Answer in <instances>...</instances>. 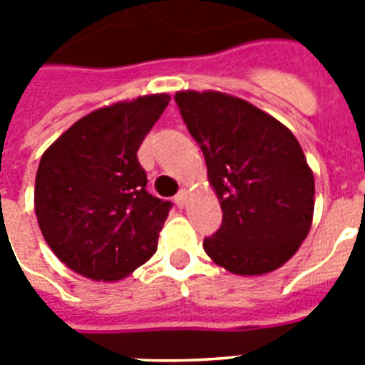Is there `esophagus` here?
<instances>
[{
  "instance_id": "esophagus-1",
  "label": "esophagus",
  "mask_w": 365,
  "mask_h": 365,
  "mask_svg": "<svg viewBox=\"0 0 365 365\" xmlns=\"http://www.w3.org/2000/svg\"><path fill=\"white\" fill-rule=\"evenodd\" d=\"M174 200H176L178 206H185V202H187V189L185 187L180 189V193L174 197Z\"/></svg>"
}]
</instances>
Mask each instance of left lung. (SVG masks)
I'll use <instances>...</instances> for the list:
<instances>
[{
    "label": "left lung",
    "mask_w": 365,
    "mask_h": 365,
    "mask_svg": "<svg viewBox=\"0 0 365 365\" xmlns=\"http://www.w3.org/2000/svg\"><path fill=\"white\" fill-rule=\"evenodd\" d=\"M202 149L223 220L202 246L223 269L257 277L282 267L311 231L314 176L289 128L217 91L174 96Z\"/></svg>",
    "instance_id": "obj_1"
}]
</instances>
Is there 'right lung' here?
Instances as JSON below:
<instances>
[{
    "label": "right lung",
    "mask_w": 365,
    "mask_h": 365,
    "mask_svg": "<svg viewBox=\"0 0 365 365\" xmlns=\"http://www.w3.org/2000/svg\"><path fill=\"white\" fill-rule=\"evenodd\" d=\"M170 102L149 94L81 117L43 153L34 205L43 239L66 267L121 280L155 254L172 202L145 191L138 149Z\"/></svg>",
    "instance_id": "add662e5"
}]
</instances>
